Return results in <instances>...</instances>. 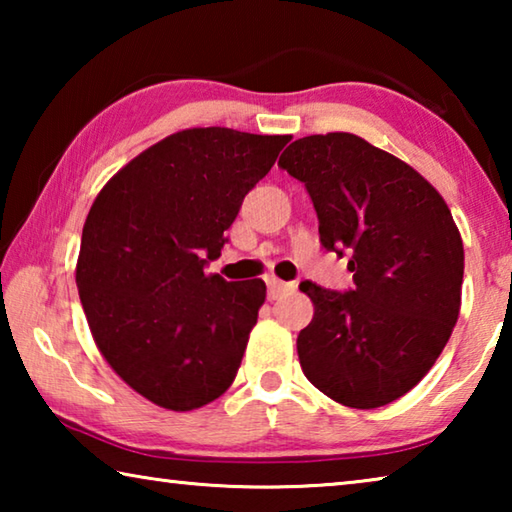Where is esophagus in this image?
<instances>
[{"mask_svg": "<svg viewBox=\"0 0 512 512\" xmlns=\"http://www.w3.org/2000/svg\"><path fill=\"white\" fill-rule=\"evenodd\" d=\"M266 284H268V298L271 300H277V298L287 296V293H291V291H296V284L282 282V280H277V277H268Z\"/></svg>", "mask_w": 512, "mask_h": 512, "instance_id": "34e87169", "label": "esophagus"}]
</instances>
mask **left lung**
<instances>
[{
	"label": "left lung",
	"instance_id": "left-lung-1",
	"mask_svg": "<svg viewBox=\"0 0 512 512\" xmlns=\"http://www.w3.org/2000/svg\"><path fill=\"white\" fill-rule=\"evenodd\" d=\"M277 164L305 183L320 244L350 257L354 280L348 291L300 282L314 302L302 372L343 406L391 404L431 370L461 311L452 212L413 167L352 133L300 137Z\"/></svg>",
	"mask_w": 512,
	"mask_h": 512
}]
</instances>
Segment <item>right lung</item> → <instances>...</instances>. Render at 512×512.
<instances>
[{"instance_id": "right-lung-1", "label": "right lung", "mask_w": 512, "mask_h": 512, "mask_svg": "<svg viewBox=\"0 0 512 512\" xmlns=\"http://www.w3.org/2000/svg\"><path fill=\"white\" fill-rule=\"evenodd\" d=\"M291 135L189 128L137 155L94 198L76 287L94 343L133 391L169 411L214 402L237 377L262 280L205 266Z\"/></svg>"}]
</instances>
